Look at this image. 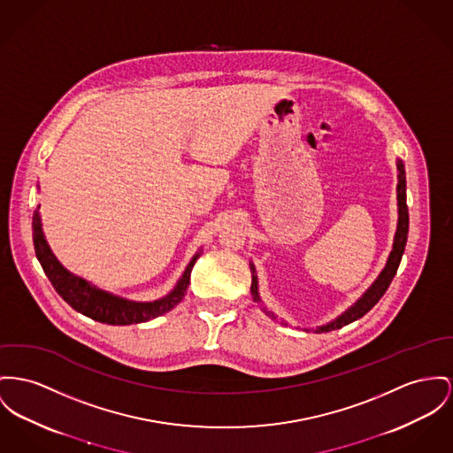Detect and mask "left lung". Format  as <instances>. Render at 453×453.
<instances>
[{"label": "left lung", "instance_id": "1", "mask_svg": "<svg viewBox=\"0 0 453 453\" xmlns=\"http://www.w3.org/2000/svg\"><path fill=\"white\" fill-rule=\"evenodd\" d=\"M396 170H398V183H396L398 223H396L395 239H393L392 252L388 256V261H387L383 272L380 273V276L374 280V283L362 294L359 301L356 302L354 305H350L345 312H342L336 319H333V321L323 325V326H318L316 330L312 328L314 332H332V330H338V328H342V326L359 319L365 312H369L378 303V301L385 296V292L388 290L393 276L396 274L398 265L402 261V256H403V250H405V243H407V234H409V210H407V196H405V168H403V163L400 159H396ZM250 272H252V285H250L252 299L256 302H261L259 290H257V274H256V268H254L252 263H250ZM263 311L266 312V316H270L272 319H276L274 312L268 311L266 307H263ZM305 332H309V330L305 328Z\"/></svg>", "mask_w": 453, "mask_h": 453}]
</instances>
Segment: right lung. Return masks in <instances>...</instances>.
<instances>
[{"label": "right lung", "mask_w": 453, "mask_h": 453, "mask_svg": "<svg viewBox=\"0 0 453 453\" xmlns=\"http://www.w3.org/2000/svg\"><path fill=\"white\" fill-rule=\"evenodd\" d=\"M32 241H34L37 261L41 263L46 276L50 278L51 285L60 294L63 301L72 305L77 312L91 318L94 321H99L104 325H119V326L146 323L172 311L183 299L190 283V272L197 257L201 256V252H197L190 259L180 280L177 281L175 288L168 296L157 301L134 302L113 296L110 292H104L101 288H96L84 278H79L61 266L60 261L55 257V254L51 252L48 242L44 239L39 206L32 216Z\"/></svg>", "instance_id": "right-lung-1"}]
</instances>
